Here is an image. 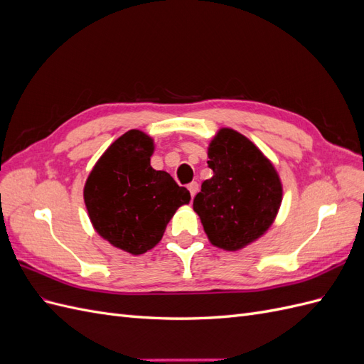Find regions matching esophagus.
Returning a JSON list of instances; mask_svg holds the SVG:
<instances>
[{"label":"esophagus","mask_w":364,"mask_h":364,"mask_svg":"<svg viewBox=\"0 0 364 364\" xmlns=\"http://www.w3.org/2000/svg\"><path fill=\"white\" fill-rule=\"evenodd\" d=\"M188 190H190V193H191V197H194V196L197 194V191H199V183H197V182H191V183L188 185Z\"/></svg>","instance_id":"esophagus-1"}]
</instances>
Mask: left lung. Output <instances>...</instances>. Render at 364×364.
I'll use <instances>...</instances> for the list:
<instances>
[{
  "mask_svg": "<svg viewBox=\"0 0 364 364\" xmlns=\"http://www.w3.org/2000/svg\"><path fill=\"white\" fill-rule=\"evenodd\" d=\"M208 158L213 178L202 183L193 208L214 246L238 250L266 232L277 217L279 176L259 149L232 129L218 132Z\"/></svg>",
  "mask_w": 364,
  "mask_h": 364,
  "instance_id": "8db88e82",
  "label": "left lung"
}]
</instances>
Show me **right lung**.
<instances>
[{
    "mask_svg": "<svg viewBox=\"0 0 364 364\" xmlns=\"http://www.w3.org/2000/svg\"><path fill=\"white\" fill-rule=\"evenodd\" d=\"M151 153L144 132H126L97 161L83 190L97 232L132 255L155 247L176 209L191 199L167 171L151 168Z\"/></svg>",
    "mask_w": 364,
    "mask_h": 364,
    "instance_id": "obj_1",
    "label": "right lung"
}]
</instances>
